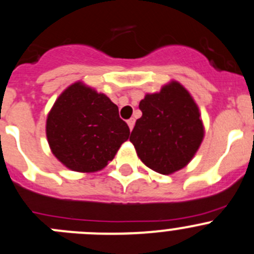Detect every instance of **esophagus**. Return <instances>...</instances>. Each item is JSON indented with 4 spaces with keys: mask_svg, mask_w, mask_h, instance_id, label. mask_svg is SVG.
<instances>
[{
    "mask_svg": "<svg viewBox=\"0 0 254 254\" xmlns=\"http://www.w3.org/2000/svg\"><path fill=\"white\" fill-rule=\"evenodd\" d=\"M127 125H128V127H129V129H133V126H134V118H129L128 121H127Z\"/></svg>",
    "mask_w": 254,
    "mask_h": 254,
    "instance_id": "obj_1",
    "label": "esophagus"
}]
</instances>
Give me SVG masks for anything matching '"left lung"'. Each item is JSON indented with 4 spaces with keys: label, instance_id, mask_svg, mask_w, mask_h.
Wrapping results in <instances>:
<instances>
[{
    "label": "left lung",
    "instance_id": "obj_1",
    "mask_svg": "<svg viewBox=\"0 0 254 254\" xmlns=\"http://www.w3.org/2000/svg\"><path fill=\"white\" fill-rule=\"evenodd\" d=\"M129 141L148 168L172 175L192 161L204 137L198 105L185 86L171 81L159 92L147 93L139 102Z\"/></svg>",
    "mask_w": 254,
    "mask_h": 254
}]
</instances>
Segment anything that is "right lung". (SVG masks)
Listing matches in <instances>:
<instances>
[{
    "mask_svg": "<svg viewBox=\"0 0 254 254\" xmlns=\"http://www.w3.org/2000/svg\"><path fill=\"white\" fill-rule=\"evenodd\" d=\"M51 152L74 172L103 170L129 137L118 107L95 88L77 81L59 96L47 115Z\"/></svg>",
    "mask_w": 254,
    "mask_h": 254,
    "instance_id": "1",
    "label": "right lung"
}]
</instances>
